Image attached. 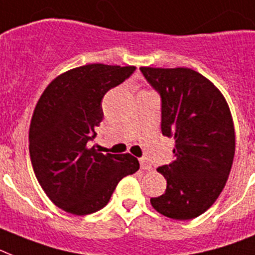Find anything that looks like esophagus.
<instances>
[{"instance_id": "esophagus-1", "label": "esophagus", "mask_w": 255, "mask_h": 255, "mask_svg": "<svg viewBox=\"0 0 255 255\" xmlns=\"http://www.w3.org/2000/svg\"><path fill=\"white\" fill-rule=\"evenodd\" d=\"M140 166H141V168H142V170H145V171H150L151 168H153V167H151V163L146 159V158H141Z\"/></svg>"}]
</instances>
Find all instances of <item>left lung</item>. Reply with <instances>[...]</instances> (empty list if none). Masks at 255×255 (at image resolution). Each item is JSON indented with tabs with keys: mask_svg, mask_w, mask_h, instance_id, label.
Listing matches in <instances>:
<instances>
[{
	"mask_svg": "<svg viewBox=\"0 0 255 255\" xmlns=\"http://www.w3.org/2000/svg\"><path fill=\"white\" fill-rule=\"evenodd\" d=\"M140 70L162 98V133L175 140L174 160L157 170L167 180L166 192L150 204L171 219H193L217 201L231 172L236 136L230 106L192 68Z\"/></svg>",
	"mask_w": 255,
	"mask_h": 255,
	"instance_id": "left-lung-1",
	"label": "left lung"
}]
</instances>
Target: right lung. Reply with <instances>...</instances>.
I'll return each mask as SVG.
<instances>
[{
  "instance_id": "obj_1",
  "label": "right lung",
  "mask_w": 255,
  "mask_h": 255,
  "mask_svg": "<svg viewBox=\"0 0 255 255\" xmlns=\"http://www.w3.org/2000/svg\"><path fill=\"white\" fill-rule=\"evenodd\" d=\"M133 71L134 66H80L57 76L37 101L29 126L32 167L62 210L74 215L101 210L118 183L140 168L129 153L102 154L88 146L104 118V96Z\"/></svg>"
}]
</instances>
